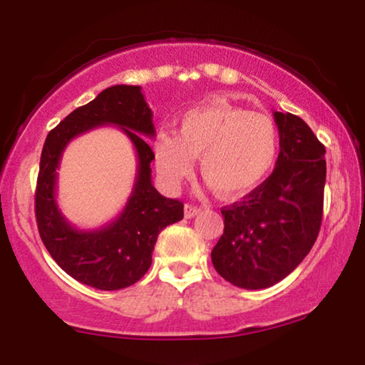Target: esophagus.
Returning <instances> with one entry per match:
<instances>
[{
  "label": "esophagus",
  "mask_w": 365,
  "mask_h": 365,
  "mask_svg": "<svg viewBox=\"0 0 365 365\" xmlns=\"http://www.w3.org/2000/svg\"><path fill=\"white\" fill-rule=\"evenodd\" d=\"M200 212H202V208L195 207V205H185V218H193L195 215H198Z\"/></svg>",
  "instance_id": "34e87169"
}]
</instances>
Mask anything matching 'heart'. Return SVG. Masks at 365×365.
Segmentation results:
<instances>
[{"mask_svg":"<svg viewBox=\"0 0 365 365\" xmlns=\"http://www.w3.org/2000/svg\"><path fill=\"white\" fill-rule=\"evenodd\" d=\"M153 160L162 183L175 190L192 175L193 158L200 172L225 198L245 197L273 170L279 137L268 115L217 99L185 112L177 133L158 132Z\"/></svg>","mask_w":365,"mask_h":365,"instance_id":"heart-1","label":"heart"}]
</instances>
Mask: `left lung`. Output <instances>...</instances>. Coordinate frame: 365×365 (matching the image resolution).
<instances>
[{
    "instance_id": "left-lung-1",
    "label": "left lung",
    "mask_w": 365,
    "mask_h": 365,
    "mask_svg": "<svg viewBox=\"0 0 365 365\" xmlns=\"http://www.w3.org/2000/svg\"><path fill=\"white\" fill-rule=\"evenodd\" d=\"M279 155L271 175L243 202L223 207L212 250L217 273L243 289H264L292 273L319 235L326 147L301 117L274 112Z\"/></svg>"
}]
</instances>
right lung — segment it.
Returning <instances> with one entry per match:
<instances>
[{"label": "right lung", "mask_w": 365, "mask_h": 365, "mask_svg": "<svg viewBox=\"0 0 365 365\" xmlns=\"http://www.w3.org/2000/svg\"><path fill=\"white\" fill-rule=\"evenodd\" d=\"M101 125L120 126L131 138L138 152V177L120 217L106 227L84 232L60 213L55 202V170L65 145ZM142 135L153 137L155 127L140 86H112L54 127L41 153L34 198L41 240L66 273L96 289L115 291L137 283L150 268L158 233L183 218V203L165 198L152 185L153 152Z\"/></svg>", "instance_id": "obj_1"}]
</instances>
